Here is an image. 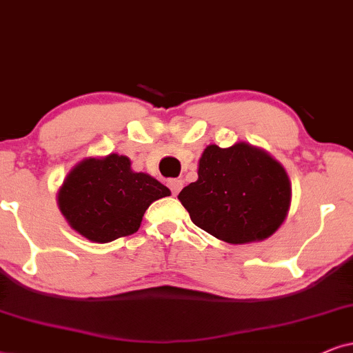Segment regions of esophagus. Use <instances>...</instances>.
<instances>
[{"mask_svg":"<svg viewBox=\"0 0 353 353\" xmlns=\"http://www.w3.org/2000/svg\"><path fill=\"white\" fill-rule=\"evenodd\" d=\"M168 185H169V189H171L172 195H177L182 189V181L181 179H171L168 182Z\"/></svg>","mask_w":353,"mask_h":353,"instance_id":"esophagus-1","label":"esophagus"}]
</instances>
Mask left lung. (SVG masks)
<instances>
[{
    "label": "left lung",
    "mask_w": 353,
    "mask_h": 353,
    "mask_svg": "<svg viewBox=\"0 0 353 353\" xmlns=\"http://www.w3.org/2000/svg\"><path fill=\"white\" fill-rule=\"evenodd\" d=\"M192 221L230 244L262 241L282 225L292 187L285 169L248 143L210 145L199 161V179L181 190Z\"/></svg>",
    "instance_id": "1"
}]
</instances>
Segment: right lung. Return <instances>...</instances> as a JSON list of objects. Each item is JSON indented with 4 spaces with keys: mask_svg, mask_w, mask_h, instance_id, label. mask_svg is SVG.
Returning a JSON list of instances; mask_svg holds the SVG:
<instances>
[{
    "mask_svg": "<svg viewBox=\"0 0 353 353\" xmlns=\"http://www.w3.org/2000/svg\"><path fill=\"white\" fill-rule=\"evenodd\" d=\"M171 192L148 174L133 172L127 156L84 159L58 192V207L79 234L109 243L137 233L146 208Z\"/></svg>",
    "mask_w": 353,
    "mask_h": 353,
    "instance_id": "right-lung-1",
    "label": "right lung"
}]
</instances>
